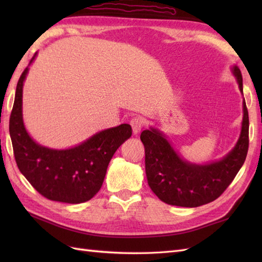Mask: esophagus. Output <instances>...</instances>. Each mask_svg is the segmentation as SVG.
<instances>
[{
  "instance_id": "34e87169",
  "label": "esophagus",
  "mask_w": 262,
  "mask_h": 262,
  "mask_svg": "<svg viewBox=\"0 0 262 262\" xmlns=\"http://www.w3.org/2000/svg\"><path fill=\"white\" fill-rule=\"evenodd\" d=\"M130 125L133 127V133H134V134H138L144 125V120L142 117H134V118H132L130 120Z\"/></svg>"
}]
</instances>
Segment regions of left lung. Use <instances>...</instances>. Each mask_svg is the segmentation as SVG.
Returning <instances> with one entry per match:
<instances>
[{"label":"left lung","instance_id":"8db88e82","mask_svg":"<svg viewBox=\"0 0 262 262\" xmlns=\"http://www.w3.org/2000/svg\"><path fill=\"white\" fill-rule=\"evenodd\" d=\"M240 91L242 74L233 66ZM141 141L145 147V172L149 188L165 204L180 207H198L219 198L241 169L249 148V115L243 100V120L236 145L220 161L192 164L180 158L160 130H143Z\"/></svg>","mask_w":262,"mask_h":262}]
</instances>
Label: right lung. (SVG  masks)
I'll use <instances>...</instances> for the list:
<instances>
[{"instance_id":"right-lung-1","label":"right lung","mask_w":262,"mask_h":262,"mask_svg":"<svg viewBox=\"0 0 262 262\" xmlns=\"http://www.w3.org/2000/svg\"><path fill=\"white\" fill-rule=\"evenodd\" d=\"M28 70L22 72L16 84L10 116L9 129L16 165L31 186L47 199L69 204L88 202L101 188L110 160L132 136V127L121 124L108 128L72 148L39 145L28 134L22 119V88Z\"/></svg>"}]
</instances>
